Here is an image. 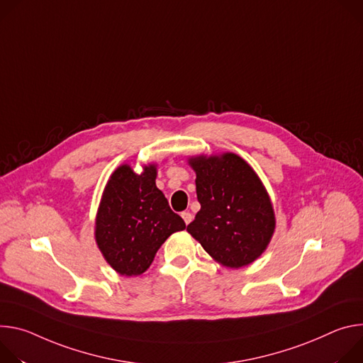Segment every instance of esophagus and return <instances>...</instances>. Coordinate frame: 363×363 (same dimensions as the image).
<instances>
[{
	"label": "esophagus",
	"mask_w": 363,
	"mask_h": 363,
	"mask_svg": "<svg viewBox=\"0 0 363 363\" xmlns=\"http://www.w3.org/2000/svg\"><path fill=\"white\" fill-rule=\"evenodd\" d=\"M182 218H183L184 223H186V225H189V223L191 222V219H193V215H191L190 212H183V213H182Z\"/></svg>",
	"instance_id": "esophagus-1"
}]
</instances>
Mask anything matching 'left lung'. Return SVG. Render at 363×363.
Returning <instances> with one entry per match:
<instances>
[{
  "label": "left lung",
  "instance_id": "8db88e82",
  "mask_svg": "<svg viewBox=\"0 0 363 363\" xmlns=\"http://www.w3.org/2000/svg\"><path fill=\"white\" fill-rule=\"evenodd\" d=\"M189 164L196 172L200 211L187 232L223 267L250 265L267 250L275 229L262 182L233 152L191 157Z\"/></svg>",
  "mask_w": 363,
  "mask_h": 363
}]
</instances>
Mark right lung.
<instances>
[{"label": "right lung", "instance_id": "obj_1", "mask_svg": "<svg viewBox=\"0 0 363 363\" xmlns=\"http://www.w3.org/2000/svg\"><path fill=\"white\" fill-rule=\"evenodd\" d=\"M155 177V164L144 166L141 174L123 164L105 186L95 239L106 262L121 275L145 272L164 240L186 228L157 189Z\"/></svg>", "mask_w": 363, "mask_h": 363}]
</instances>
